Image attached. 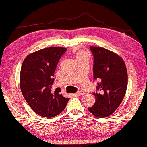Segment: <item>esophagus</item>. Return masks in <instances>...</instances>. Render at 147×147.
I'll return each instance as SVG.
<instances>
[{
	"label": "esophagus",
	"instance_id": "obj_1",
	"mask_svg": "<svg viewBox=\"0 0 147 147\" xmlns=\"http://www.w3.org/2000/svg\"><path fill=\"white\" fill-rule=\"evenodd\" d=\"M84 94H85V93H84V92H83V91H80V92H78L76 93V95L78 96H82Z\"/></svg>",
	"mask_w": 147,
	"mask_h": 147
}]
</instances>
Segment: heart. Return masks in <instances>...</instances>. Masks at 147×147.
Masks as SVG:
<instances>
[{
  "label": "heart",
  "instance_id": "heart-1",
  "mask_svg": "<svg viewBox=\"0 0 147 147\" xmlns=\"http://www.w3.org/2000/svg\"><path fill=\"white\" fill-rule=\"evenodd\" d=\"M76 58L77 61H81L83 60H86L90 59V54L86 51L83 49H80L76 52Z\"/></svg>",
  "mask_w": 147,
  "mask_h": 147
}]
</instances>
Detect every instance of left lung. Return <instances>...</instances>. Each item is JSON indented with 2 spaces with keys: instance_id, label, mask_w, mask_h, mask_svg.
<instances>
[{
  "instance_id": "8db88e82",
  "label": "left lung",
  "mask_w": 147,
  "mask_h": 147,
  "mask_svg": "<svg viewBox=\"0 0 147 147\" xmlns=\"http://www.w3.org/2000/svg\"><path fill=\"white\" fill-rule=\"evenodd\" d=\"M93 55V78L98 80L94 92L95 103L88 111L97 117L111 115L121 104L126 94L127 73L119 55L103 47L90 46Z\"/></svg>"
}]
</instances>
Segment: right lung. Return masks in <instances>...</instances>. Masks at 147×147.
Here are the masks:
<instances>
[{
  "instance_id": "add662e5",
  "label": "right lung",
  "mask_w": 147,
  "mask_h": 147,
  "mask_svg": "<svg viewBox=\"0 0 147 147\" xmlns=\"http://www.w3.org/2000/svg\"><path fill=\"white\" fill-rule=\"evenodd\" d=\"M66 48L49 47L29 54L22 64L20 88L24 99L36 114L53 117L64 111L69 98L52 89L54 72Z\"/></svg>"
}]
</instances>
